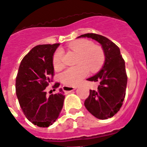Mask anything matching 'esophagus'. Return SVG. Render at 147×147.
I'll list each match as a JSON object with an SVG mask.
<instances>
[{
    "instance_id": "esophagus-1",
    "label": "esophagus",
    "mask_w": 147,
    "mask_h": 147,
    "mask_svg": "<svg viewBox=\"0 0 147 147\" xmlns=\"http://www.w3.org/2000/svg\"><path fill=\"white\" fill-rule=\"evenodd\" d=\"M77 87L76 86H63V89H64L65 92L67 93V94H69V93H71L72 91H74V90L76 89Z\"/></svg>"
}]
</instances>
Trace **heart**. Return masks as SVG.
I'll list each match as a JSON object with an SVG mask.
<instances>
[{
  "label": "heart",
  "instance_id": "heart-1",
  "mask_svg": "<svg viewBox=\"0 0 147 147\" xmlns=\"http://www.w3.org/2000/svg\"><path fill=\"white\" fill-rule=\"evenodd\" d=\"M69 49L79 56L77 61L78 66L71 67L61 75V79L66 85L76 86L87 76L89 69L94 72L99 70L105 60L104 51L101 47L94 46L90 40L78 39L69 45ZM53 64L56 70L63 67V51L59 49L53 56Z\"/></svg>",
  "mask_w": 147,
  "mask_h": 147
}]
</instances>
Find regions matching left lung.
Wrapping results in <instances>:
<instances>
[{
    "instance_id": "left-lung-1",
    "label": "left lung",
    "mask_w": 147,
    "mask_h": 147,
    "mask_svg": "<svg viewBox=\"0 0 147 147\" xmlns=\"http://www.w3.org/2000/svg\"><path fill=\"white\" fill-rule=\"evenodd\" d=\"M80 37L91 38L102 46L105 63L98 74L88 81L98 82L97 90H90L89 96L84 101L86 109L99 119L114 117L121 109L126 95L127 75L125 61L120 49L111 40L101 35L86 33Z\"/></svg>"
}]
</instances>
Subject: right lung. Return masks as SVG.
Masks as SVG:
<instances>
[{
    "mask_svg": "<svg viewBox=\"0 0 147 147\" xmlns=\"http://www.w3.org/2000/svg\"><path fill=\"white\" fill-rule=\"evenodd\" d=\"M59 43L38 45L21 61L16 80V92L21 108L29 121L49 127L56 121L63 106L64 92L46 96V88L53 81V56ZM60 84L55 83L53 88Z\"/></svg>",
    "mask_w": 147,
    "mask_h": 147,
    "instance_id": "obj_1",
    "label": "right lung"
}]
</instances>
